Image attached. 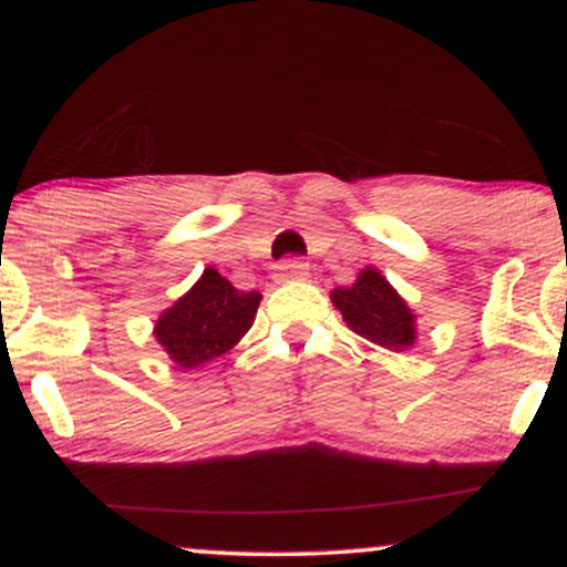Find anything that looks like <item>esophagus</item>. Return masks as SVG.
<instances>
[{
  "mask_svg": "<svg viewBox=\"0 0 567 567\" xmlns=\"http://www.w3.org/2000/svg\"><path fill=\"white\" fill-rule=\"evenodd\" d=\"M306 275H309V266H306L301 258H285V261H279L275 269L277 282H292V279H303Z\"/></svg>",
  "mask_w": 567,
  "mask_h": 567,
  "instance_id": "esophagus-1",
  "label": "esophagus"
}]
</instances>
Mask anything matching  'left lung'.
I'll list each match as a JSON object with an SVG mask.
<instances>
[{"label":"left lung","mask_w":567,"mask_h":567,"mask_svg":"<svg viewBox=\"0 0 567 567\" xmlns=\"http://www.w3.org/2000/svg\"><path fill=\"white\" fill-rule=\"evenodd\" d=\"M330 301L357 336L389 351H408L419 341V317L375 266H365L349 288H336Z\"/></svg>","instance_id":"1"}]
</instances>
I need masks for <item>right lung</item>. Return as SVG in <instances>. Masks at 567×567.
<instances>
[{
  "instance_id": "add662e5",
  "label": "right lung",
  "mask_w": 567,
  "mask_h": 567,
  "mask_svg": "<svg viewBox=\"0 0 567 567\" xmlns=\"http://www.w3.org/2000/svg\"><path fill=\"white\" fill-rule=\"evenodd\" d=\"M261 292L237 290L213 266L154 322V338L178 368L192 370L237 347L252 328Z\"/></svg>"
}]
</instances>
